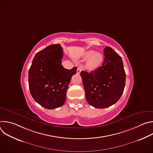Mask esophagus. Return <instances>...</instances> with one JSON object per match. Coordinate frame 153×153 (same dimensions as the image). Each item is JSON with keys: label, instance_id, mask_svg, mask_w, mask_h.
<instances>
[{"label": "esophagus", "instance_id": "obj_1", "mask_svg": "<svg viewBox=\"0 0 153 153\" xmlns=\"http://www.w3.org/2000/svg\"><path fill=\"white\" fill-rule=\"evenodd\" d=\"M81 71H82V68L80 67H78L77 69V74H79L80 73Z\"/></svg>", "mask_w": 153, "mask_h": 153}]
</instances>
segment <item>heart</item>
I'll use <instances>...</instances> for the list:
<instances>
[{
  "label": "heart",
  "instance_id": "heart-1",
  "mask_svg": "<svg viewBox=\"0 0 153 153\" xmlns=\"http://www.w3.org/2000/svg\"><path fill=\"white\" fill-rule=\"evenodd\" d=\"M88 60L86 63V68L89 71H94L97 69L103 62V56L100 53H95L94 50H89L85 52L82 56V60Z\"/></svg>",
  "mask_w": 153,
  "mask_h": 153
}]
</instances>
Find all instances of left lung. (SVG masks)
I'll list each match as a JSON object with an SVG mask.
<instances>
[{"instance_id":"obj_1","label":"left lung","mask_w":153,"mask_h":153,"mask_svg":"<svg viewBox=\"0 0 153 153\" xmlns=\"http://www.w3.org/2000/svg\"><path fill=\"white\" fill-rule=\"evenodd\" d=\"M103 54L102 67L90 73H80L86 101L97 108L116 103L125 86L126 74L121 57L109 47L105 48Z\"/></svg>"}]
</instances>
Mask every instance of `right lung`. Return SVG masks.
<instances>
[{
    "label": "right lung",
    "instance_id": "right-lung-1",
    "mask_svg": "<svg viewBox=\"0 0 153 153\" xmlns=\"http://www.w3.org/2000/svg\"><path fill=\"white\" fill-rule=\"evenodd\" d=\"M62 57L60 45H51L35 55L28 72L32 97L39 105L50 110L65 103L69 83L76 74V67L71 70L63 68Z\"/></svg>",
    "mask_w": 153,
    "mask_h": 153
}]
</instances>
